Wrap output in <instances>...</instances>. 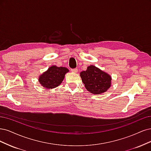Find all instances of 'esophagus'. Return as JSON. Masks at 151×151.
<instances>
[{"mask_svg": "<svg viewBox=\"0 0 151 151\" xmlns=\"http://www.w3.org/2000/svg\"><path fill=\"white\" fill-rule=\"evenodd\" d=\"M71 71L73 73H77L78 72V68H74V69H71Z\"/></svg>", "mask_w": 151, "mask_h": 151, "instance_id": "obj_1", "label": "esophagus"}]
</instances>
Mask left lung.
I'll use <instances>...</instances> for the list:
<instances>
[{"instance_id": "1", "label": "left lung", "mask_w": 151, "mask_h": 151, "mask_svg": "<svg viewBox=\"0 0 151 151\" xmlns=\"http://www.w3.org/2000/svg\"><path fill=\"white\" fill-rule=\"evenodd\" d=\"M80 76L86 89L93 94L104 93L110 87V76L95 66H89L86 71H81Z\"/></svg>"}]
</instances>
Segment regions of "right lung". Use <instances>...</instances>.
<instances>
[{"label": "right lung", "instance_id": "add662e5", "mask_svg": "<svg viewBox=\"0 0 151 151\" xmlns=\"http://www.w3.org/2000/svg\"><path fill=\"white\" fill-rule=\"evenodd\" d=\"M68 71L66 68L52 66L40 76L39 81L45 88H54L61 83L65 75Z\"/></svg>", "mask_w": 151, "mask_h": 151}]
</instances>
